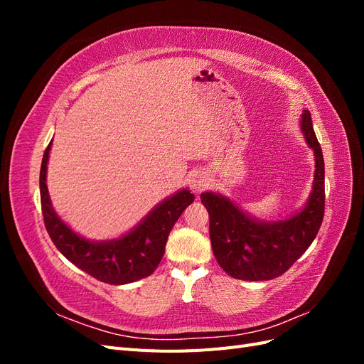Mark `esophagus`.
Segmentation results:
<instances>
[{"instance_id": "obj_1", "label": "esophagus", "mask_w": 364, "mask_h": 364, "mask_svg": "<svg viewBox=\"0 0 364 364\" xmlns=\"http://www.w3.org/2000/svg\"><path fill=\"white\" fill-rule=\"evenodd\" d=\"M190 186L191 191L196 194H200L202 191H205L209 186V179L208 176L203 173H194L190 179Z\"/></svg>"}]
</instances>
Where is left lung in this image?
I'll use <instances>...</instances> for the list:
<instances>
[{"label":"left lung","instance_id":"obj_1","mask_svg":"<svg viewBox=\"0 0 364 364\" xmlns=\"http://www.w3.org/2000/svg\"><path fill=\"white\" fill-rule=\"evenodd\" d=\"M301 132L316 156L313 190L305 206L278 222L253 218L215 193H202L209 214V237L218 266L243 281H269L281 277L310 247L325 213V164L316 138L311 114L301 115Z\"/></svg>","mask_w":364,"mask_h":364}]
</instances>
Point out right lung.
<instances>
[{
    "label": "right lung",
    "mask_w": 364,
    "mask_h": 364,
    "mask_svg": "<svg viewBox=\"0 0 364 364\" xmlns=\"http://www.w3.org/2000/svg\"><path fill=\"white\" fill-rule=\"evenodd\" d=\"M51 142L42 158L39 188L43 223L54 246L80 270L106 284L123 285L150 277L164 257L171 228L183 209L194 202V194L188 190L173 194L153 208L141 223L123 237L107 241L86 240L63 223L53 209L47 188Z\"/></svg>",
    "instance_id": "1"
}]
</instances>
